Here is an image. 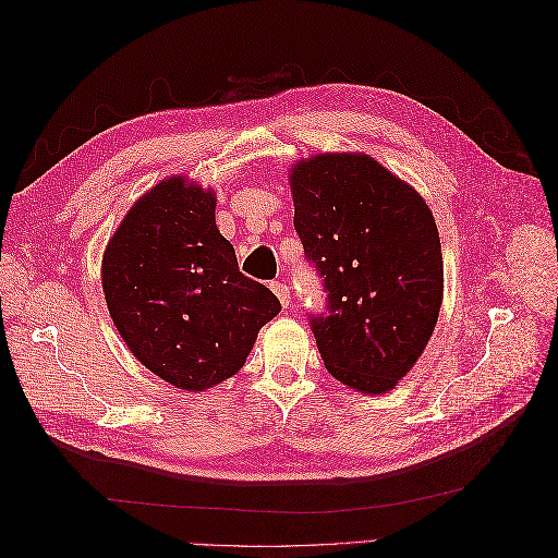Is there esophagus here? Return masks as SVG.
<instances>
[{
  "instance_id": "34e87169",
  "label": "esophagus",
  "mask_w": 558,
  "mask_h": 558,
  "mask_svg": "<svg viewBox=\"0 0 558 558\" xmlns=\"http://www.w3.org/2000/svg\"><path fill=\"white\" fill-rule=\"evenodd\" d=\"M272 290H275V294L279 298L281 306L290 304V288H288L286 281H272Z\"/></svg>"
}]
</instances>
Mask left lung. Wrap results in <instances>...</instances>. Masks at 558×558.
I'll return each instance as SVG.
<instances>
[{
  "label": "left lung",
  "mask_w": 558,
  "mask_h": 558,
  "mask_svg": "<svg viewBox=\"0 0 558 558\" xmlns=\"http://www.w3.org/2000/svg\"><path fill=\"white\" fill-rule=\"evenodd\" d=\"M294 229L324 279L311 331L326 369L363 395H385L428 344L444 298L433 211L360 153H324L290 173Z\"/></svg>",
  "instance_id": "8db88e82"
}]
</instances>
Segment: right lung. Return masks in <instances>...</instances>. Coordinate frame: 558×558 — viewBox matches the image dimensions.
Returning a JSON list of instances; mask_svg holds the SVG:
<instances>
[{"instance_id":"1","label":"right lung","mask_w":558,"mask_h":558,"mask_svg":"<svg viewBox=\"0 0 558 558\" xmlns=\"http://www.w3.org/2000/svg\"><path fill=\"white\" fill-rule=\"evenodd\" d=\"M214 191L169 178L133 205L104 254L117 331L144 367L205 391L234 376L281 304L239 270L216 227Z\"/></svg>"}]
</instances>
